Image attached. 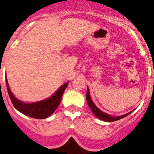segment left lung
Segmentation results:
<instances>
[{
	"mask_svg": "<svg viewBox=\"0 0 154 154\" xmlns=\"http://www.w3.org/2000/svg\"><path fill=\"white\" fill-rule=\"evenodd\" d=\"M86 100H87V104L90 107L92 112H93V114L96 116V117L99 118V119H102L103 121H106V122H113V121L119 120V119H123L125 116H128L129 114L131 113L132 112H129L127 114H125V115L120 116H112L109 115V114L105 113V112H102L101 110L99 109L96 106V105L94 104L93 102L92 101L91 99L90 95H89V88H87V92H86Z\"/></svg>",
	"mask_w": 154,
	"mask_h": 154,
	"instance_id": "left-lung-1",
	"label": "left lung"
}]
</instances>
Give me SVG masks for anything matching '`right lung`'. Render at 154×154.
Wrapping results in <instances>:
<instances>
[{"label":"right lung","mask_w":154,"mask_h":154,"mask_svg":"<svg viewBox=\"0 0 154 154\" xmlns=\"http://www.w3.org/2000/svg\"><path fill=\"white\" fill-rule=\"evenodd\" d=\"M6 83L10 99L16 109L18 110L19 112H22L24 115L28 116L30 117L35 118V119H45L55 112V109L59 106L64 91L66 89L69 82L62 85L49 99L35 103H24L23 102L19 101L12 94L7 79Z\"/></svg>","instance_id":"right-lung-1"}]
</instances>
